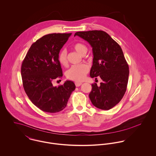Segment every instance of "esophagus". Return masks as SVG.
I'll return each mask as SVG.
<instances>
[{
    "mask_svg": "<svg viewBox=\"0 0 156 156\" xmlns=\"http://www.w3.org/2000/svg\"><path fill=\"white\" fill-rule=\"evenodd\" d=\"M82 84V83H80V82H75V85H76L77 87H80Z\"/></svg>",
    "mask_w": 156,
    "mask_h": 156,
    "instance_id": "obj_1",
    "label": "esophagus"
}]
</instances>
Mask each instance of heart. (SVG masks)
I'll return each instance as SVG.
<instances>
[{
	"mask_svg": "<svg viewBox=\"0 0 156 156\" xmlns=\"http://www.w3.org/2000/svg\"><path fill=\"white\" fill-rule=\"evenodd\" d=\"M73 48L80 55L84 56L86 55L88 48L87 47L81 43H77L73 45ZM58 60L62 66H66L67 61V52L66 50H61L58 56ZM89 71V67L86 64L74 66L69 68L66 71V76L69 80L75 82H82Z\"/></svg>",
	"mask_w": 156,
	"mask_h": 156,
	"instance_id": "heart-1",
	"label": "heart"
}]
</instances>
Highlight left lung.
Returning a JSON list of instances; mask_svg holds the SVG:
<instances>
[{
    "mask_svg": "<svg viewBox=\"0 0 156 156\" xmlns=\"http://www.w3.org/2000/svg\"><path fill=\"white\" fill-rule=\"evenodd\" d=\"M79 36L92 48L93 62L90 76H100L103 82L92 84L89 97L92 105L102 110H109L122 98L127 89L129 68L122 50L111 36L103 30L77 32Z\"/></svg>",
    "mask_w": 156,
    "mask_h": 156,
    "instance_id": "left-lung-1",
    "label": "left lung"
}]
</instances>
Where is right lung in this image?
I'll return each mask as SVG.
<instances>
[{
    "label": "right lung",
    "mask_w": 156,
    "mask_h": 156,
    "mask_svg": "<svg viewBox=\"0 0 156 156\" xmlns=\"http://www.w3.org/2000/svg\"><path fill=\"white\" fill-rule=\"evenodd\" d=\"M71 35L51 34L43 36L32 44L23 61L21 74L24 89L32 103L43 111H62L76 88L71 80L58 87L52 83L63 76L58 56Z\"/></svg>",
    "instance_id": "obj_1"
}]
</instances>
